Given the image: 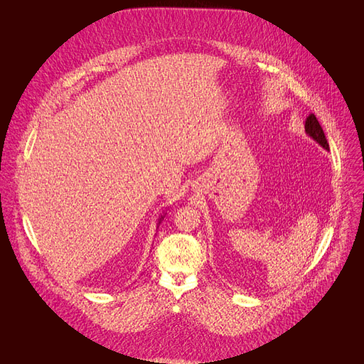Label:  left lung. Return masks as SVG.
I'll use <instances>...</instances> for the list:
<instances>
[{"label":"left lung","instance_id":"left-lung-1","mask_svg":"<svg viewBox=\"0 0 364 364\" xmlns=\"http://www.w3.org/2000/svg\"><path fill=\"white\" fill-rule=\"evenodd\" d=\"M305 132L308 134V136H311L315 142H318L323 149H329V145H328V141L325 138V134L323 130L318 122V119L315 117V114H309L306 117V122H305Z\"/></svg>","mask_w":364,"mask_h":364}]
</instances>
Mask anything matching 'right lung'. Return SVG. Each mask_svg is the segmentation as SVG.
<instances>
[{
	"instance_id": "1",
	"label": "right lung",
	"mask_w": 364,
	"mask_h": 364,
	"mask_svg": "<svg viewBox=\"0 0 364 364\" xmlns=\"http://www.w3.org/2000/svg\"><path fill=\"white\" fill-rule=\"evenodd\" d=\"M164 216H165V215H161V218H159V219H158V225H159V223H161V220H162V219H164Z\"/></svg>"
}]
</instances>
